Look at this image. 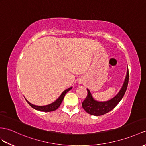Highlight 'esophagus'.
<instances>
[{
  "label": "esophagus",
  "mask_w": 146,
  "mask_h": 146,
  "mask_svg": "<svg viewBox=\"0 0 146 146\" xmlns=\"http://www.w3.org/2000/svg\"><path fill=\"white\" fill-rule=\"evenodd\" d=\"M79 83H80V84H82V82H81V81H80V82H79Z\"/></svg>",
  "instance_id": "esophagus-1"
}]
</instances>
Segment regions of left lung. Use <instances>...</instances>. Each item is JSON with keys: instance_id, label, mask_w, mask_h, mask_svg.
<instances>
[{"instance_id": "obj_1", "label": "left lung", "mask_w": 146, "mask_h": 146, "mask_svg": "<svg viewBox=\"0 0 146 146\" xmlns=\"http://www.w3.org/2000/svg\"><path fill=\"white\" fill-rule=\"evenodd\" d=\"M129 81V70L127 69L126 76L122 88L115 97L106 102H98L92 97L90 90L87 88V96L82 102V108L88 114L94 116H101L114 108L123 98L126 91Z\"/></svg>"}]
</instances>
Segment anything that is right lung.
<instances>
[{
	"instance_id": "obj_1",
	"label": "right lung",
	"mask_w": 146,
	"mask_h": 146,
	"mask_svg": "<svg viewBox=\"0 0 146 146\" xmlns=\"http://www.w3.org/2000/svg\"><path fill=\"white\" fill-rule=\"evenodd\" d=\"M72 87H70L69 88H67L66 90L64 91L61 94V95L59 96V97L57 99V100L54 102L52 104H50L49 105H44V106H38V105H35L30 104V103L28 102L27 99H25L26 101L27 102V103L28 104H29L32 108L38 110V111H44V112H49V111H55L57 109H58L59 106L61 105V103L63 100L64 97V96L66 95V94L67 93V92H69L70 89H72Z\"/></svg>"
}]
</instances>
